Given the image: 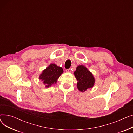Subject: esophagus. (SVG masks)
<instances>
[{
	"mask_svg": "<svg viewBox=\"0 0 133 133\" xmlns=\"http://www.w3.org/2000/svg\"><path fill=\"white\" fill-rule=\"evenodd\" d=\"M66 72H68V73H71V69L70 68L67 69L66 70Z\"/></svg>",
	"mask_w": 133,
	"mask_h": 133,
	"instance_id": "34e87169",
	"label": "esophagus"
}]
</instances>
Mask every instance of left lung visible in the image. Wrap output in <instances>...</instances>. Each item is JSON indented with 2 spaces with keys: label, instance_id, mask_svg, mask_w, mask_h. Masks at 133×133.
Instances as JSON below:
<instances>
[{
  "label": "left lung",
  "instance_id": "left-lung-1",
  "mask_svg": "<svg viewBox=\"0 0 133 133\" xmlns=\"http://www.w3.org/2000/svg\"><path fill=\"white\" fill-rule=\"evenodd\" d=\"M74 74L78 80L77 87L81 92H84L94 85L95 79L93 74L84 66L80 65L76 68Z\"/></svg>",
  "mask_w": 133,
  "mask_h": 133
}]
</instances>
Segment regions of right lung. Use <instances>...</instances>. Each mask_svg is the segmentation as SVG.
<instances>
[{
    "label": "right lung",
    "instance_id": "add662e5",
    "mask_svg": "<svg viewBox=\"0 0 133 133\" xmlns=\"http://www.w3.org/2000/svg\"><path fill=\"white\" fill-rule=\"evenodd\" d=\"M63 72L64 71L62 67L54 64H51L44 69L39 78L43 81L46 87H49L57 83V80Z\"/></svg>",
    "mask_w": 133,
    "mask_h": 133
}]
</instances>
